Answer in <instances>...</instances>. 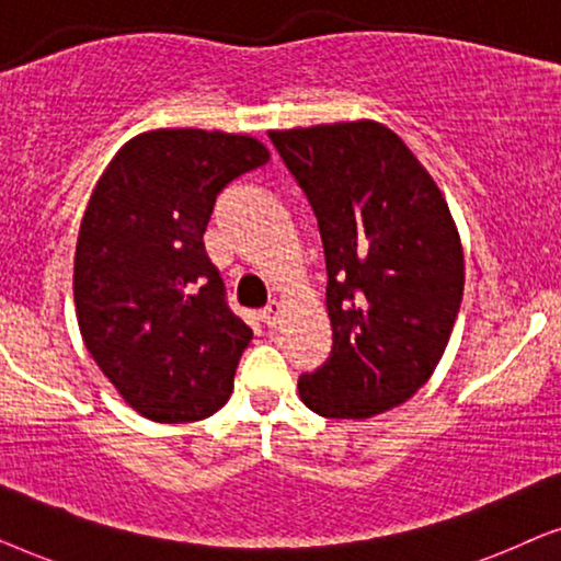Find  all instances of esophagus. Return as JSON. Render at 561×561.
<instances>
[{
    "instance_id": "1",
    "label": "esophagus",
    "mask_w": 561,
    "mask_h": 561,
    "mask_svg": "<svg viewBox=\"0 0 561 561\" xmlns=\"http://www.w3.org/2000/svg\"><path fill=\"white\" fill-rule=\"evenodd\" d=\"M280 317H283V304L280 301H271L263 309V313H260V319L265 321L267 327H275L280 321Z\"/></svg>"
}]
</instances>
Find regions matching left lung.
<instances>
[{
  "instance_id": "obj_1",
  "label": "left lung",
  "mask_w": 561,
  "mask_h": 561,
  "mask_svg": "<svg viewBox=\"0 0 561 561\" xmlns=\"http://www.w3.org/2000/svg\"><path fill=\"white\" fill-rule=\"evenodd\" d=\"M319 221L332 352L298 378L329 419L409 401L447 350L465 252L439 186L393 129L373 119L271 129Z\"/></svg>"
}]
</instances>
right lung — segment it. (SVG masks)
Here are the masks:
<instances>
[{
  "instance_id": "1",
  "label": "right lung",
  "mask_w": 561,
  "mask_h": 561,
  "mask_svg": "<svg viewBox=\"0 0 561 561\" xmlns=\"http://www.w3.org/2000/svg\"><path fill=\"white\" fill-rule=\"evenodd\" d=\"M267 160L250 135L165 127L122 145L96 181L76 242V317L145 419L202 421L232 396L252 329L229 311L204 232L221 188Z\"/></svg>"
}]
</instances>
